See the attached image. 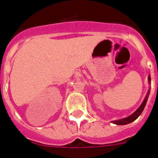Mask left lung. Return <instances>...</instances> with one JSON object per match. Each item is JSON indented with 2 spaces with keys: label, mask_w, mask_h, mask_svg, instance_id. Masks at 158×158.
<instances>
[{
  "label": "left lung",
  "mask_w": 158,
  "mask_h": 158,
  "mask_svg": "<svg viewBox=\"0 0 158 158\" xmlns=\"http://www.w3.org/2000/svg\"><path fill=\"white\" fill-rule=\"evenodd\" d=\"M150 81H151L150 75H149V83H150ZM157 90H158V84H157ZM149 92H148V94H147L145 99H144L143 103L141 104V105L140 106V108L136 110L134 113L132 114V115H131L130 116H128V117L124 118V119H121V120H115V121H113L114 124H118V125H124V124H129V123H131V122L134 121L136 119H137V118H138V116H140V114L142 113L143 110H144V107H145V104H146L147 100H148V97H149Z\"/></svg>",
  "instance_id": "1"
}]
</instances>
